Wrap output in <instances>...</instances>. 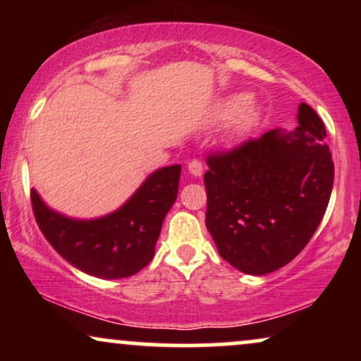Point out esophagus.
<instances>
[{"label": "esophagus", "mask_w": 361, "mask_h": 361, "mask_svg": "<svg viewBox=\"0 0 361 361\" xmlns=\"http://www.w3.org/2000/svg\"><path fill=\"white\" fill-rule=\"evenodd\" d=\"M188 171L192 173L193 176H202V173H204V166H202L200 161L193 159L188 163Z\"/></svg>", "instance_id": "obj_1"}]
</instances>
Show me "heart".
Wrapping results in <instances>:
<instances>
[{
  "label": "heart",
  "mask_w": 361,
  "mask_h": 361,
  "mask_svg": "<svg viewBox=\"0 0 361 361\" xmlns=\"http://www.w3.org/2000/svg\"><path fill=\"white\" fill-rule=\"evenodd\" d=\"M250 106V97L246 94H233V97H227L219 103L217 109L214 111V120L217 123H229L234 122L233 134L235 137H241L250 130L252 123H255V111Z\"/></svg>",
  "instance_id": "1"
}]
</instances>
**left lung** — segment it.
Wrapping results in <instances>:
<instances>
[{"label": "left lung", "instance_id": "1", "mask_svg": "<svg viewBox=\"0 0 361 361\" xmlns=\"http://www.w3.org/2000/svg\"><path fill=\"white\" fill-rule=\"evenodd\" d=\"M293 132L207 157L205 226L219 255L239 271L267 275L304 250L329 204L334 163L322 120L300 103Z\"/></svg>", "mask_w": 361, "mask_h": 361}]
</instances>
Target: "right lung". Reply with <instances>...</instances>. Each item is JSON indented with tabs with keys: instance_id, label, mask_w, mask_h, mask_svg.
Segmentation results:
<instances>
[{
	"instance_id": "right-lung-1",
	"label": "right lung",
	"mask_w": 361,
	"mask_h": 361,
	"mask_svg": "<svg viewBox=\"0 0 361 361\" xmlns=\"http://www.w3.org/2000/svg\"><path fill=\"white\" fill-rule=\"evenodd\" d=\"M180 164L156 169L120 209L98 219H71L32 190L35 221L51 246L73 267L105 280L127 279L154 256L163 221L178 195Z\"/></svg>"
}]
</instances>
